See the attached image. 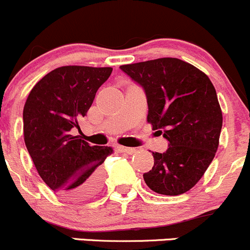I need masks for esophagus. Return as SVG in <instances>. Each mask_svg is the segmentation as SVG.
I'll list each match as a JSON object with an SVG mask.
<instances>
[{"label":"esophagus","instance_id":"34e87169","mask_svg":"<svg viewBox=\"0 0 250 250\" xmlns=\"http://www.w3.org/2000/svg\"><path fill=\"white\" fill-rule=\"evenodd\" d=\"M118 150L122 153H127V154H133L136 152V148H130V147H125V146H118Z\"/></svg>","mask_w":250,"mask_h":250}]
</instances>
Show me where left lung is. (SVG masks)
Segmentation results:
<instances>
[{"instance_id": "obj_1", "label": "left lung", "mask_w": 250, "mask_h": 250, "mask_svg": "<svg viewBox=\"0 0 250 250\" xmlns=\"http://www.w3.org/2000/svg\"><path fill=\"white\" fill-rule=\"evenodd\" d=\"M143 88L147 122L167 141L164 153L153 152L154 165L143 174L152 191L177 196L201 180L219 147L222 113L208 76L177 58L120 66Z\"/></svg>"}]
</instances>
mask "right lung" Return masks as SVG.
I'll return each instance as SVG.
<instances>
[{
  "label": "right lung",
  "mask_w": 250,
  "mask_h": 250,
  "mask_svg": "<svg viewBox=\"0 0 250 250\" xmlns=\"http://www.w3.org/2000/svg\"><path fill=\"white\" fill-rule=\"evenodd\" d=\"M112 68L66 65L44 75L23 110L24 141L44 184L69 201H87L100 192L101 165L113 148L90 146L73 136Z\"/></svg>",
  "instance_id": "obj_1"
}]
</instances>
